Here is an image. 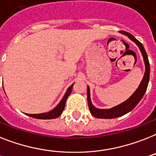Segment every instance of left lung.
Here are the masks:
<instances>
[{
	"label": "left lung",
	"instance_id": "obj_1",
	"mask_svg": "<svg viewBox=\"0 0 156 156\" xmlns=\"http://www.w3.org/2000/svg\"><path fill=\"white\" fill-rule=\"evenodd\" d=\"M121 34H123L131 40H132L134 42L136 43V45L139 46L140 51H141L143 57H144V62H145V66H146V71L144 74V78L140 83V87H138V89L135 90V92L132 95L125 101L124 102L119 104V106L113 107L111 109H98L94 107L91 103L90 101V88L87 87V102H88V107H89L91 115L98 119H114V118L119 117L125 114L128 113L131 110L136 107V105L140 102L142 98L144 97V94L146 92L147 88L148 82H149V78H150V64L148 61L147 54L144 45H142V43L138 41L132 34H129L126 31H120Z\"/></svg>",
	"mask_w": 156,
	"mask_h": 156
}]
</instances>
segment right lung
Wrapping results in <instances>:
<instances>
[{"instance_id":"obj_1","label":"right lung","mask_w":156,"mask_h":156,"mask_svg":"<svg viewBox=\"0 0 156 156\" xmlns=\"http://www.w3.org/2000/svg\"><path fill=\"white\" fill-rule=\"evenodd\" d=\"M73 86L74 84L71 85L70 87L68 88L66 93L65 94V95L63 97V98L62 99L59 104L57 106L54 110H52L51 111H49V112H46V113H42V114H35V115H30L28 114L27 115L30 116V117L35 118V119H56L58 116H60L62 113V111H64V108H65L66 102V99L68 98V96L70 94L72 91V88H73Z\"/></svg>"}]
</instances>
